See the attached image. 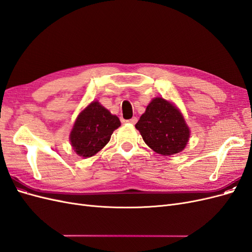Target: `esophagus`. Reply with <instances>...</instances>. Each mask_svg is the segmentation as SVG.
<instances>
[{"instance_id": "34e87169", "label": "esophagus", "mask_w": 252, "mask_h": 252, "mask_svg": "<svg viewBox=\"0 0 252 252\" xmlns=\"http://www.w3.org/2000/svg\"><path fill=\"white\" fill-rule=\"evenodd\" d=\"M126 122H128V123H130V124H135L136 122H138V119H136L135 117H133L132 119H130V120H127Z\"/></svg>"}]
</instances>
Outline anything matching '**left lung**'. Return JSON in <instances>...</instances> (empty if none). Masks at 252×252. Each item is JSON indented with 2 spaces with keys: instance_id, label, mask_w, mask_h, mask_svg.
Listing matches in <instances>:
<instances>
[{
  "instance_id": "obj_1",
  "label": "left lung",
  "mask_w": 252,
  "mask_h": 252,
  "mask_svg": "<svg viewBox=\"0 0 252 252\" xmlns=\"http://www.w3.org/2000/svg\"><path fill=\"white\" fill-rule=\"evenodd\" d=\"M135 128L141 132L144 142L163 156L182 151L189 139V128L181 112L162 97L151 101Z\"/></svg>"
}]
</instances>
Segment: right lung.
<instances>
[{
  "instance_id": "add662e5",
  "label": "right lung",
  "mask_w": 252,
  "mask_h": 252,
  "mask_svg": "<svg viewBox=\"0 0 252 252\" xmlns=\"http://www.w3.org/2000/svg\"><path fill=\"white\" fill-rule=\"evenodd\" d=\"M120 125L118 117L98 102H93L80 113L72 128L70 142L74 151L83 158L94 156L109 142Z\"/></svg>"
}]
</instances>
